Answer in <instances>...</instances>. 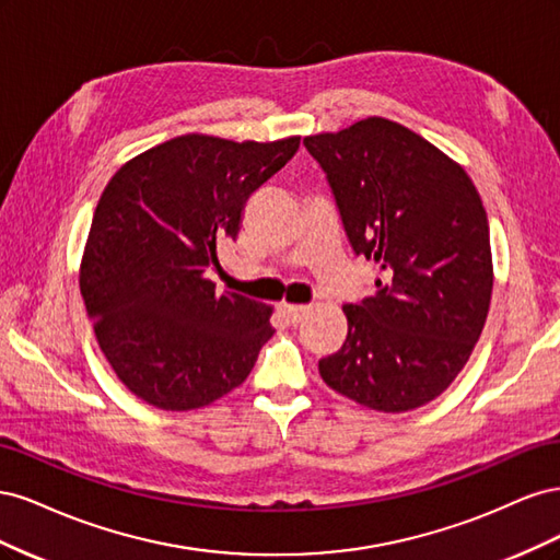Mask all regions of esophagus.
<instances>
[{
    "instance_id": "1",
    "label": "esophagus",
    "mask_w": 560,
    "mask_h": 560,
    "mask_svg": "<svg viewBox=\"0 0 560 560\" xmlns=\"http://www.w3.org/2000/svg\"><path fill=\"white\" fill-rule=\"evenodd\" d=\"M278 311H280V315H282V319L287 322V325H292V327L299 325V322L303 319V315L308 313L306 306H290V303H282Z\"/></svg>"
}]
</instances>
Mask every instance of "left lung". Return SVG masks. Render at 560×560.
I'll use <instances>...</instances> for the list:
<instances>
[{
	"mask_svg": "<svg viewBox=\"0 0 560 560\" xmlns=\"http://www.w3.org/2000/svg\"><path fill=\"white\" fill-rule=\"evenodd\" d=\"M327 175L376 294L348 303L346 343L319 360L336 393L399 413L432 401L467 364L493 292L483 202L460 165L413 130L371 116L303 140Z\"/></svg>",
	"mask_w": 560,
	"mask_h": 560,
	"instance_id": "left-lung-1",
	"label": "left lung"
}]
</instances>
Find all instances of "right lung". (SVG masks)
Instances as JSON below:
<instances>
[{
	"label": "right lung",
	"mask_w": 560,
	"mask_h": 560,
	"mask_svg": "<svg viewBox=\"0 0 560 560\" xmlns=\"http://www.w3.org/2000/svg\"><path fill=\"white\" fill-rule=\"evenodd\" d=\"M299 138L231 142L182 135L128 161L105 186L81 261V296L116 376L165 411L238 387L273 336L270 308L217 292V252L235 241L249 196Z\"/></svg>",
	"instance_id": "right-lung-1"
}]
</instances>
